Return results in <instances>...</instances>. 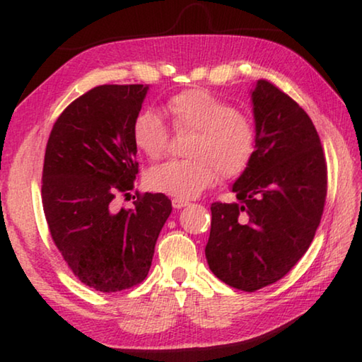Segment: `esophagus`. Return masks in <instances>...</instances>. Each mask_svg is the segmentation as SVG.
Listing matches in <instances>:
<instances>
[{
	"instance_id": "esophagus-1",
	"label": "esophagus",
	"mask_w": 362,
	"mask_h": 362,
	"mask_svg": "<svg viewBox=\"0 0 362 362\" xmlns=\"http://www.w3.org/2000/svg\"><path fill=\"white\" fill-rule=\"evenodd\" d=\"M185 206H188V201L177 199V198L173 199V207H174V209H182V207H185Z\"/></svg>"
}]
</instances>
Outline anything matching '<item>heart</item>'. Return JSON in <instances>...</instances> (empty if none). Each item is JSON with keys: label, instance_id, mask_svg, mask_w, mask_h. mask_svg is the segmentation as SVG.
Listing matches in <instances>:
<instances>
[{"label": "heart", "instance_id": "1", "mask_svg": "<svg viewBox=\"0 0 362 362\" xmlns=\"http://www.w3.org/2000/svg\"><path fill=\"white\" fill-rule=\"evenodd\" d=\"M170 126L177 134H193L185 146V159L151 168L145 182L156 193L189 199L209 188L220 177L236 179L249 169L259 145L255 119L206 89H187L166 102ZM132 139L146 158L166 155L170 131L153 110L139 113Z\"/></svg>", "mask_w": 362, "mask_h": 362}]
</instances>
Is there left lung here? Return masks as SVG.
Segmentation results:
<instances>
[{
	"mask_svg": "<svg viewBox=\"0 0 362 362\" xmlns=\"http://www.w3.org/2000/svg\"><path fill=\"white\" fill-rule=\"evenodd\" d=\"M252 102L255 156L233 185L238 203H212L206 246L212 273L244 292L276 283L302 259L327 196L326 156L305 110L268 79Z\"/></svg>",
	"mask_w": 362,
	"mask_h": 362,
	"instance_id": "obj_1",
	"label": "left lung"
}]
</instances>
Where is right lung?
<instances>
[{
	"instance_id": "1",
	"label": "right lung",
	"mask_w": 362,
	"mask_h": 362,
	"mask_svg": "<svg viewBox=\"0 0 362 362\" xmlns=\"http://www.w3.org/2000/svg\"><path fill=\"white\" fill-rule=\"evenodd\" d=\"M148 86L102 84L66 107L45 153L41 198L49 233L71 273L100 292L142 283L173 204L139 193L134 209H113L139 174L132 124Z\"/></svg>"
}]
</instances>
